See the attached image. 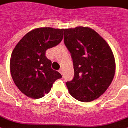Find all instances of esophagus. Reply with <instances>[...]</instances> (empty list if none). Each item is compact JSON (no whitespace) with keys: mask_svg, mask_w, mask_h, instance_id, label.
Returning <instances> with one entry per match:
<instances>
[{"mask_svg":"<svg viewBox=\"0 0 128 128\" xmlns=\"http://www.w3.org/2000/svg\"><path fill=\"white\" fill-rule=\"evenodd\" d=\"M59 73H61V75H63V69H59Z\"/></svg>","mask_w":128,"mask_h":128,"instance_id":"obj_1","label":"esophagus"}]
</instances>
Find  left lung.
<instances>
[{"mask_svg": "<svg viewBox=\"0 0 128 128\" xmlns=\"http://www.w3.org/2000/svg\"><path fill=\"white\" fill-rule=\"evenodd\" d=\"M64 43L73 59L74 78L66 83L76 100L98 99L114 78L116 62L110 46L94 29L77 26L64 30Z\"/></svg>", "mask_w": 128, "mask_h": 128, "instance_id": "8db88e82", "label": "left lung"}]
</instances>
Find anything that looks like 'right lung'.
Instances as JSON below:
<instances>
[{"label": "right lung", "instance_id": "right-lung-1", "mask_svg": "<svg viewBox=\"0 0 128 128\" xmlns=\"http://www.w3.org/2000/svg\"><path fill=\"white\" fill-rule=\"evenodd\" d=\"M63 28L41 27L27 32L12 52L10 69L18 90L28 98L38 99L48 94L61 75L51 68L45 52L63 39Z\"/></svg>", "mask_w": 128, "mask_h": 128}]
</instances>
